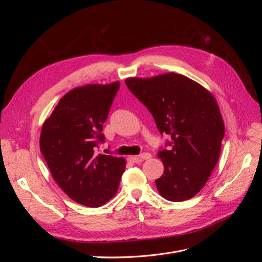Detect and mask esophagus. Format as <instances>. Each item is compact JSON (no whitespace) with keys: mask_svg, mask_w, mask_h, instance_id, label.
Listing matches in <instances>:
<instances>
[{"mask_svg":"<svg viewBox=\"0 0 262 262\" xmlns=\"http://www.w3.org/2000/svg\"><path fill=\"white\" fill-rule=\"evenodd\" d=\"M150 157H152V155L149 153H142L140 156H130L129 160L133 163H139L141 160H146V159H149Z\"/></svg>","mask_w":262,"mask_h":262,"instance_id":"1","label":"esophagus"}]
</instances>
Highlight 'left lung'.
Segmentation results:
<instances>
[{"label": "left lung", "instance_id": "8db88e82", "mask_svg": "<svg viewBox=\"0 0 262 262\" xmlns=\"http://www.w3.org/2000/svg\"><path fill=\"white\" fill-rule=\"evenodd\" d=\"M130 92L152 114L161 135L171 137L158 157L164 172L155 181L171 202L193 198L205 186L221 153L225 127L216 101L192 79L167 73L125 80Z\"/></svg>", "mask_w": 262, "mask_h": 262}]
</instances>
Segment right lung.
I'll list each match as a JSON object with an SVG mask.
<instances>
[{
	"label": "right lung",
	"mask_w": 262,
	"mask_h": 262,
	"mask_svg": "<svg viewBox=\"0 0 262 262\" xmlns=\"http://www.w3.org/2000/svg\"><path fill=\"white\" fill-rule=\"evenodd\" d=\"M120 82L88 85L63 95L40 135V150L64 193L87 207H100L114 198L125 159L96 154Z\"/></svg>",
	"instance_id": "1"
}]
</instances>
